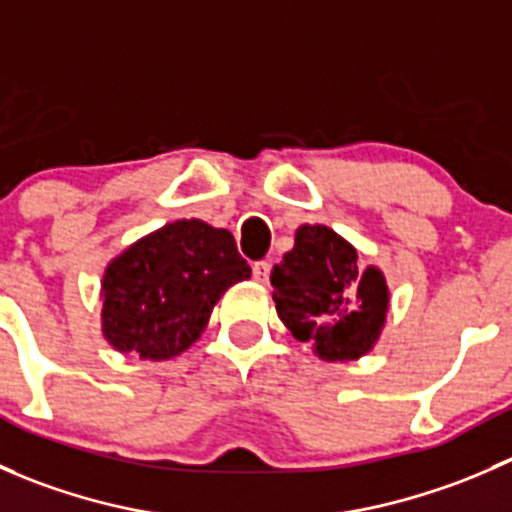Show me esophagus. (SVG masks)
I'll list each match as a JSON object with an SVG mask.
<instances>
[{
	"label": "esophagus",
	"mask_w": 512,
	"mask_h": 512,
	"mask_svg": "<svg viewBox=\"0 0 512 512\" xmlns=\"http://www.w3.org/2000/svg\"><path fill=\"white\" fill-rule=\"evenodd\" d=\"M252 277H255L257 282H262V285H265V282L270 280V262H267V260L255 262V265H252Z\"/></svg>",
	"instance_id": "esophagus-1"
}]
</instances>
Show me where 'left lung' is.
<instances>
[{"instance_id":"1","label":"left lung","mask_w":512,"mask_h":512,"mask_svg":"<svg viewBox=\"0 0 512 512\" xmlns=\"http://www.w3.org/2000/svg\"><path fill=\"white\" fill-rule=\"evenodd\" d=\"M282 324L324 361L369 354L389 314V285L379 267L361 270L352 242L327 225H302L270 277Z\"/></svg>"}]
</instances>
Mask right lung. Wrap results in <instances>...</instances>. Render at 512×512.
<instances>
[{"mask_svg": "<svg viewBox=\"0 0 512 512\" xmlns=\"http://www.w3.org/2000/svg\"><path fill=\"white\" fill-rule=\"evenodd\" d=\"M250 275L223 227L198 218L158 227L103 272V339L121 354L173 359L198 342L227 289Z\"/></svg>", "mask_w": 512, "mask_h": 512, "instance_id": "1", "label": "right lung"}]
</instances>
